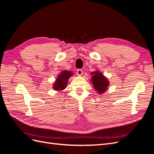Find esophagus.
Here are the masks:
<instances>
[{
	"mask_svg": "<svg viewBox=\"0 0 154 154\" xmlns=\"http://www.w3.org/2000/svg\"><path fill=\"white\" fill-rule=\"evenodd\" d=\"M76 74L78 76H82L83 74V71L82 69H78L76 71Z\"/></svg>",
	"mask_w": 154,
	"mask_h": 154,
	"instance_id": "1",
	"label": "esophagus"
}]
</instances>
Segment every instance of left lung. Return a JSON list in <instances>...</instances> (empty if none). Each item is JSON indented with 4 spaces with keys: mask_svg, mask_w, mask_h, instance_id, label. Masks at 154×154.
<instances>
[{
    "mask_svg": "<svg viewBox=\"0 0 154 154\" xmlns=\"http://www.w3.org/2000/svg\"><path fill=\"white\" fill-rule=\"evenodd\" d=\"M91 74H93L91 80L95 91L99 94L104 93L109 87L108 80L100 71L93 72Z\"/></svg>",
    "mask_w": 154,
    "mask_h": 154,
    "instance_id": "obj_1",
    "label": "left lung"
}]
</instances>
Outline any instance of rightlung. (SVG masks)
<instances>
[{"instance_id": "right-lung-1", "label": "right lung", "mask_w": 154, "mask_h": 154, "mask_svg": "<svg viewBox=\"0 0 154 154\" xmlns=\"http://www.w3.org/2000/svg\"><path fill=\"white\" fill-rule=\"evenodd\" d=\"M72 76L71 71H63L60 73L57 80L53 84V88L55 91H62L66 87L69 78Z\"/></svg>"}]
</instances>
